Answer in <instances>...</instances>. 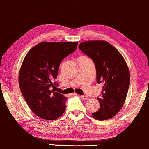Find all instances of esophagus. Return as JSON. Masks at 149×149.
Here are the masks:
<instances>
[{
	"label": "esophagus",
	"mask_w": 149,
	"mask_h": 149,
	"mask_svg": "<svg viewBox=\"0 0 149 149\" xmlns=\"http://www.w3.org/2000/svg\"><path fill=\"white\" fill-rule=\"evenodd\" d=\"M81 97L83 100H87L88 99V96H86V95H81Z\"/></svg>",
	"instance_id": "1"
}]
</instances>
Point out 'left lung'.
<instances>
[{
  "label": "left lung",
  "mask_w": 149,
  "mask_h": 149,
  "mask_svg": "<svg viewBox=\"0 0 149 149\" xmlns=\"http://www.w3.org/2000/svg\"><path fill=\"white\" fill-rule=\"evenodd\" d=\"M79 48L92 60L96 70L97 83L103 84L98 111L92 116L98 120L114 117L124 104L130 86V72L120 53L105 41L81 43Z\"/></svg>",
  "instance_id": "left-lung-1"
}]
</instances>
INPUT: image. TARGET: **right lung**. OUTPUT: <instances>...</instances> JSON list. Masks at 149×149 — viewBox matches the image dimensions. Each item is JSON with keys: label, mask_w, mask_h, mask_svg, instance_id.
Instances as JSON below:
<instances>
[{"label": "right lung", "mask_w": 149, "mask_h": 149, "mask_svg": "<svg viewBox=\"0 0 149 149\" xmlns=\"http://www.w3.org/2000/svg\"><path fill=\"white\" fill-rule=\"evenodd\" d=\"M77 42H42L25 56L19 74L22 94L30 109L45 120H56L65 111L66 97L51 88L61 61L77 49Z\"/></svg>", "instance_id": "add662e5"}]
</instances>
